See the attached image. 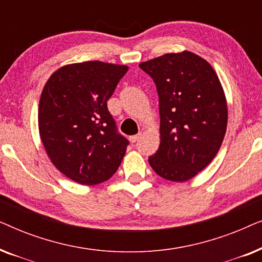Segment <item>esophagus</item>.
I'll use <instances>...</instances> for the list:
<instances>
[{"instance_id":"esophagus-1","label":"esophagus","mask_w":262,"mask_h":262,"mask_svg":"<svg viewBox=\"0 0 262 262\" xmlns=\"http://www.w3.org/2000/svg\"><path fill=\"white\" fill-rule=\"evenodd\" d=\"M139 137H141V134L135 135V136H130V137H128V139H130L131 143H136L139 139Z\"/></svg>"}]
</instances>
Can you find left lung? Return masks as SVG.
<instances>
[{
	"label": "left lung",
	"mask_w": 262,
	"mask_h": 262,
	"mask_svg": "<svg viewBox=\"0 0 262 262\" xmlns=\"http://www.w3.org/2000/svg\"><path fill=\"white\" fill-rule=\"evenodd\" d=\"M156 84L161 143L149 163L157 175L187 181L217 155L228 124L224 91L213 68L189 51L139 64Z\"/></svg>",
	"instance_id": "obj_1"
}]
</instances>
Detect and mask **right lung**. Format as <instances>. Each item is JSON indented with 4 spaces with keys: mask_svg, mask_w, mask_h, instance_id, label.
<instances>
[{
    "mask_svg": "<svg viewBox=\"0 0 262 262\" xmlns=\"http://www.w3.org/2000/svg\"><path fill=\"white\" fill-rule=\"evenodd\" d=\"M126 66L89 60L64 66L44 85L39 134L57 169L81 185H96L116 173L128 141L107 108Z\"/></svg>",
    "mask_w": 262,
    "mask_h": 262,
    "instance_id": "obj_1",
    "label": "right lung"
}]
</instances>
